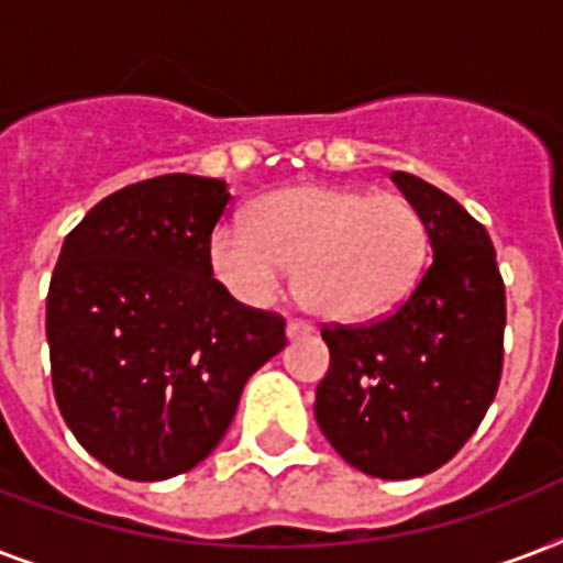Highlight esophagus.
<instances>
[{"label": "esophagus", "mask_w": 563, "mask_h": 563, "mask_svg": "<svg viewBox=\"0 0 563 563\" xmlns=\"http://www.w3.org/2000/svg\"><path fill=\"white\" fill-rule=\"evenodd\" d=\"M312 330H316V327L307 324V321H298V318H291L289 324H286V335H289V339H303V335H312Z\"/></svg>", "instance_id": "obj_1"}]
</instances>
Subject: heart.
Listing matches in <instances>:
<instances>
[{
    "instance_id": "b5f03b06",
    "label": "heart",
    "mask_w": 563,
    "mask_h": 563,
    "mask_svg": "<svg viewBox=\"0 0 563 563\" xmlns=\"http://www.w3.org/2000/svg\"><path fill=\"white\" fill-rule=\"evenodd\" d=\"M427 256L429 230L415 203L324 184L268 195L251 224L224 221L210 239L212 272L239 300H274L289 263H298L300 295L339 321L397 307Z\"/></svg>"
}]
</instances>
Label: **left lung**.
Wrapping results in <instances>:
<instances>
[{"label":"left lung","mask_w":563,"mask_h":563,"mask_svg":"<svg viewBox=\"0 0 563 563\" xmlns=\"http://www.w3.org/2000/svg\"><path fill=\"white\" fill-rule=\"evenodd\" d=\"M391 180L427 221L432 263L391 316L321 330L330 371L316 420L356 471L415 479L462 450L497 394L506 286L488 230L462 203L409 172Z\"/></svg>","instance_id":"left-lung-1"}]
</instances>
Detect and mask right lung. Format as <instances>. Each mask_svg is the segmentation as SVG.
I'll return each mask as SVG.
<instances>
[{"label": "right lung", "instance_id": "add662e5", "mask_svg": "<svg viewBox=\"0 0 563 563\" xmlns=\"http://www.w3.org/2000/svg\"><path fill=\"white\" fill-rule=\"evenodd\" d=\"M228 184L163 175L108 195L64 239L46 298L52 388L78 444L161 482L216 450L256 368L286 347L277 312L212 280Z\"/></svg>", "mask_w": 563, "mask_h": 563}]
</instances>
